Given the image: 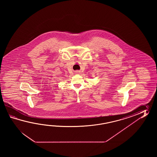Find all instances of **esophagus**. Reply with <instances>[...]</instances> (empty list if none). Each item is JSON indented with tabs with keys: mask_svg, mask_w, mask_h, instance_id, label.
<instances>
[{
	"mask_svg": "<svg viewBox=\"0 0 157 157\" xmlns=\"http://www.w3.org/2000/svg\"><path fill=\"white\" fill-rule=\"evenodd\" d=\"M75 74H80V71H75Z\"/></svg>",
	"mask_w": 157,
	"mask_h": 157,
	"instance_id": "esophagus-1",
	"label": "esophagus"
}]
</instances>
